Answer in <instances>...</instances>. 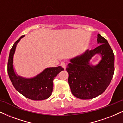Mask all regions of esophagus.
<instances>
[{
  "label": "esophagus",
  "instance_id": "1",
  "mask_svg": "<svg viewBox=\"0 0 123 123\" xmlns=\"http://www.w3.org/2000/svg\"><path fill=\"white\" fill-rule=\"evenodd\" d=\"M60 66H61L63 68H64V69H66V63H65V62H62V63H61V64H60Z\"/></svg>",
  "mask_w": 123,
  "mask_h": 123
}]
</instances>
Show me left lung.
Instances as JSON below:
<instances>
[{
    "instance_id": "obj_1",
    "label": "left lung",
    "mask_w": 123,
    "mask_h": 123,
    "mask_svg": "<svg viewBox=\"0 0 123 123\" xmlns=\"http://www.w3.org/2000/svg\"><path fill=\"white\" fill-rule=\"evenodd\" d=\"M97 40L100 44L98 47L71 59L66 68L71 92L80 99H91L102 94L108 87L114 74L113 50L100 34H98ZM96 53H100L102 59L96 66H90L89 60Z\"/></svg>"
}]
</instances>
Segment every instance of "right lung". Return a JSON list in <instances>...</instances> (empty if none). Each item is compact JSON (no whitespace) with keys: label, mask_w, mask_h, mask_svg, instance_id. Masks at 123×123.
I'll list each match as a JSON object with an SVG mask.
<instances>
[{"label":"right lung","mask_w":123,"mask_h":123,"mask_svg":"<svg viewBox=\"0 0 123 123\" xmlns=\"http://www.w3.org/2000/svg\"><path fill=\"white\" fill-rule=\"evenodd\" d=\"M21 36L13 44L9 55L7 72L13 87L25 98L33 100H43L49 98L53 90V80L59 72L64 70L62 67L47 68L35 78L30 79L16 76L13 68V56L16 44Z\"/></svg>","instance_id":"1"}]
</instances>
